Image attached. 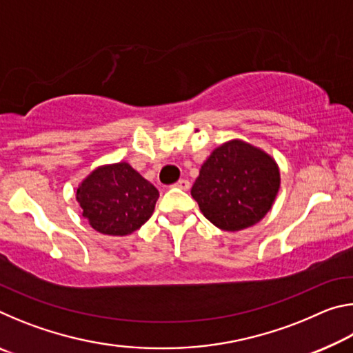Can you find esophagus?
I'll use <instances>...</instances> for the list:
<instances>
[{
    "mask_svg": "<svg viewBox=\"0 0 353 353\" xmlns=\"http://www.w3.org/2000/svg\"><path fill=\"white\" fill-rule=\"evenodd\" d=\"M174 187L181 188V190H190V182L187 181V179H181V181H177L174 183Z\"/></svg>",
    "mask_w": 353,
    "mask_h": 353,
    "instance_id": "34e87169",
    "label": "esophagus"
}]
</instances>
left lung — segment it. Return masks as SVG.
<instances>
[{"label": "left lung", "instance_id": "8db88e82", "mask_svg": "<svg viewBox=\"0 0 353 353\" xmlns=\"http://www.w3.org/2000/svg\"><path fill=\"white\" fill-rule=\"evenodd\" d=\"M279 188L276 160L246 141L230 140L208 155L191 196L212 224L238 232L266 216Z\"/></svg>", "mask_w": 353, "mask_h": 353}]
</instances>
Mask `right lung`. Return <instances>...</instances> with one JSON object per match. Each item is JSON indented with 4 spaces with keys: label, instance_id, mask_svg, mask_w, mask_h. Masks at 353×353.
Instances as JSON below:
<instances>
[{
    "label": "right lung",
    "instance_id": "add662e5",
    "mask_svg": "<svg viewBox=\"0 0 353 353\" xmlns=\"http://www.w3.org/2000/svg\"><path fill=\"white\" fill-rule=\"evenodd\" d=\"M159 191L126 162L103 165L81 182L76 201L82 216L104 235L124 236L151 218Z\"/></svg>",
    "mask_w": 353,
    "mask_h": 353
}]
</instances>
